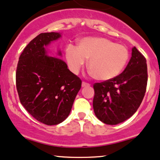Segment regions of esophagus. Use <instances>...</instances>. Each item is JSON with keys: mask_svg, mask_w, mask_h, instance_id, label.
<instances>
[{"mask_svg": "<svg viewBox=\"0 0 160 160\" xmlns=\"http://www.w3.org/2000/svg\"><path fill=\"white\" fill-rule=\"evenodd\" d=\"M90 84L88 83V82H82V87H86V86H89Z\"/></svg>", "mask_w": 160, "mask_h": 160, "instance_id": "esophagus-1", "label": "esophagus"}]
</instances>
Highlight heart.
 <instances>
[{
    "mask_svg": "<svg viewBox=\"0 0 160 160\" xmlns=\"http://www.w3.org/2000/svg\"><path fill=\"white\" fill-rule=\"evenodd\" d=\"M67 62L73 72L78 73L88 60V68L100 80L114 78L124 68L129 59L128 50L104 38L88 37L78 42V48L72 45L65 48Z\"/></svg>",
    "mask_w": 160,
    "mask_h": 160,
    "instance_id": "b5f03b06",
    "label": "heart"
}]
</instances>
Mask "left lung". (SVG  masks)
I'll use <instances>...</instances> for the list:
<instances>
[{
  "mask_svg": "<svg viewBox=\"0 0 160 160\" xmlns=\"http://www.w3.org/2000/svg\"><path fill=\"white\" fill-rule=\"evenodd\" d=\"M147 82L146 59L134 47L131 59L122 74L93 85V108L97 118L110 125L130 118L142 103Z\"/></svg>",
  "mask_w": 160,
  "mask_h": 160,
  "instance_id": "left-lung-1",
  "label": "left lung"
}]
</instances>
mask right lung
Masks as SVG:
<instances>
[{
	"label": "right lung",
	"instance_id": "add662e5",
	"mask_svg": "<svg viewBox=\"0 0 160 160\" xmlns=\"http://www.w3.org/2000/svg\"><path fill=\"white\" fill-rule=\"evenodd\" d=\"M60 36L43 32L31 40L20 55L15 74L21 103L47 125L58 124L68 116L82 85L65 62L46 55L45 46Z\"/></svg>",
	"mask_w": 160,
	"mask_h": 160
}]
</instances>
